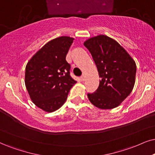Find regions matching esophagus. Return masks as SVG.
I'll return each mask as SVG.
<instances>
[{
  "label": "esophagus",
  "instance_id": "1",
  "mask_svg": "<svg viewBox=\"0 0 155 155\" xmlns=\"http://www.w3.org/2000/svg\"><path fill=\"white\" fill-rule=\"evenodd\" d=\"M81 80L82 81H84V80H85V76H84V75L81 76Z\"/></svg>",
  "mask_w": 155,
  "mask_h": 155
}]
</instances>
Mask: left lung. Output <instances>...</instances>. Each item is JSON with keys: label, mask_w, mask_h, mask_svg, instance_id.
Returning a JSON list of instances; mask_svg holds the SVG:
<instances>
[{"label": "left lung", "mask_w": 155, "mask_h": 155, "mask_svg": "<svg viewBox=\"0 0 155 155\" xmlns=\"http://www.w3.org/2000/svg\"><path fill=\"white\" fill-rule=\"evenodd\" d=\"M84 45L91 53L100 78L97 90L88 94V99L99 109L116 108L134 88V60L117 41L105 35L91 37Z\"/></svg>", "instance_id": "1"}]
</instances>
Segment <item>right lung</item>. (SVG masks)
<instances>
[{
	"instance_id": "obj_1",
	"label": "right lung",
	"mask_w": 155,
	"mask_h": 155,
	"mask_svg": "<svg viewBox=\"0 0 155 155\" xmlns=\"http://www.w3.org/2000/svg\"><path fill=\"white\" fill-rule=\"evenodd\" d=\"M74 40L69 36L52 39L40 48L25 66V85L33 103L46 112L63 106L76 83L69 75L66 54Z\"/></svg>"
}]
</instances>
